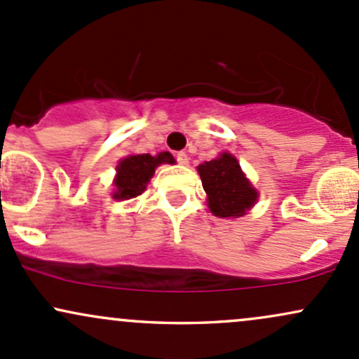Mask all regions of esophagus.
Listing matches in <instances>:
<instances>
[{
  "label": "esophagus",
  "mask_w": 359,
  "mask_h": 359,
  "mask_svg": "<svg viewBox=\"0 0 359 359\" xmlns=\"http://www.w3.org/2000/svg\"><path fill=\"white\" fill-rule=\"evenodd\" d=\"M176 161H178L180 164H188V154L187 152H176Z\"/></svg>",
  "instance_id": "esophagus-1"
}]
</instances>
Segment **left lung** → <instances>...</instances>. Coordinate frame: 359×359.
Masks as SVG:
<instances>
[{"label":"left lung","instance_id":"8db88e82","mask_svg":"<svg viewBox=\"0 0 359 359\" xmlns=\"http://www.w3.org/2000/svg\"><path fill=\"white\" fill-rule=\"evenodd\" d=\"M198 172L213 215L220 219L241 217L256 203L257 191L245 180L237 159L229 152L200 164Z\"/></svg>","mask_w":359,"mask_h":359}]
</instances>
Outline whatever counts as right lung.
<instances>
[{
	"label": "right lung",
	"instance_id": "right-lung-1",
	"mask_svg": "<svg viewBox=\"0 0 359 359\" xmlns=\"http://www.w3.org/2000/svg\"><path fill=\"white\" fill-rule=\"evenodd\" d=\"M163 163L172 164L175 158L169 152H161L156 158H152L151 154H137L120 161L118 166H116L115 198L128 200L140 195L146 190V184L154 175L156 166Z\"/></svg>",
	"mask_w": 359,
	"mask_h": 359
}]
</instances>
